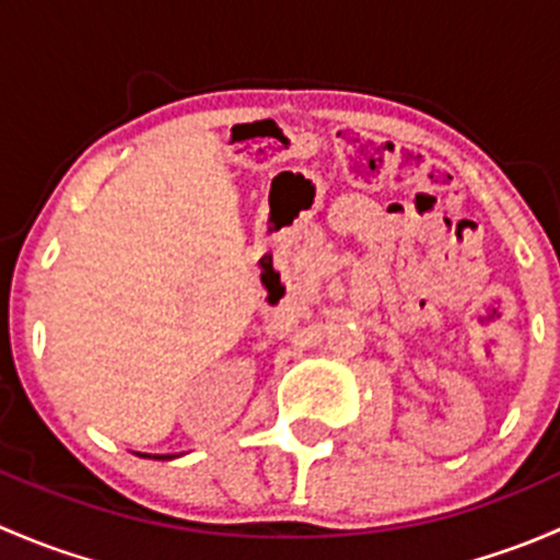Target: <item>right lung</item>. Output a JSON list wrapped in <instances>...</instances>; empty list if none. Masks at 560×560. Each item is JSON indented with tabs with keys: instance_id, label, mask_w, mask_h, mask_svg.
Segmentation results:
<instances>
[{
	"instance_id": "add662e5",
	"label": "right lung",
	"mask_w": 560,
	"mask_h": 560,
	"mask_svg": "<svg viewBox=\"0 0 560 560\" xmlns=\"http://www.w3.org/2000/svg\"><path fill=\"white\" fill-rule=\"evenodd\" d=\"M138 455H140V453H138ZM143 457H151V455L143 453ZM156 457H160V460H162V457H165V460H167V457H175V455H156Z\"/></svg>"
}]
</instances>
